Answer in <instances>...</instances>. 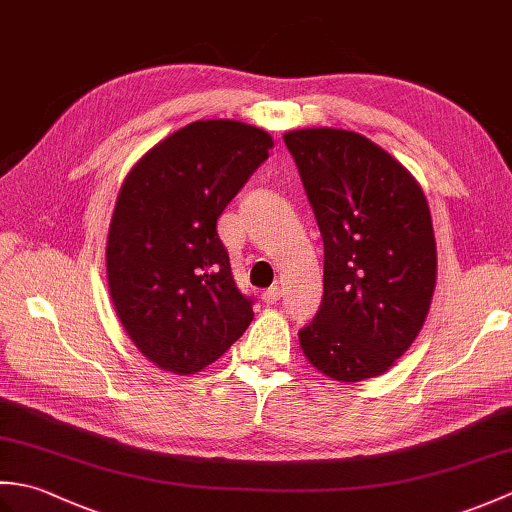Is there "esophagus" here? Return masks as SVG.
Segmentation results:
<instances>
[{"mask_svg": "<svg viewBox=\"0 0 512 512\" xmlns=\"http://www.w3.org/2000/svg\"><path fill=\"white\" fill-rule=\"evenodd\" d=\"M279 297H281V290H279V286H273V288L264 290V295H262L264 303H268V306H273V303H277V301H279Z\"/></svg>", "mask_w": 512, "mask_h": 512, "instance_id": "1", "label": "esophagus"}]
</instances>
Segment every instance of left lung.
<instances>
[{
	"label": "left lung",
	"instance_id": "1",
	"mask_svg": "<svg viewBox=\"0 0 512 512\" xmlns=\"http://www.w3.org/2000/svg\"><path fill=\"white\" fill-rule=\"evenodd\" d=\"M323 237V301L303 356L339 383L385 374L416 341L438 277L422 187L372 140L334 127L284 134Z\"/></svg>",
	"mask_w": 512,
	"mask_h": 512
}]
</instances>
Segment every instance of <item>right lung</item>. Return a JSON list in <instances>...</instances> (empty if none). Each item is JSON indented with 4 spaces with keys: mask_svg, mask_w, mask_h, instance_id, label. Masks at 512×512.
Wrapping results in <instances>:
<instances>
[{
    "mask_svg": "<svg viewBox=\"0 0 512 512\" xmlns=\"http://www.w3.org/2000/svg\"><path fill=\"white\" fill-rule=\"evenodd\" d=\"M273 145L255 125L195 121L151 147L123 180L107 233V286L136 350L165 372L198 374L253 321L217 217Z\"/></svg>",
    "mask_w": 512,
    "mask_h": 512,
    "instance_id": "1",
    "label": "right lung"
}]
</instances>
